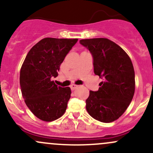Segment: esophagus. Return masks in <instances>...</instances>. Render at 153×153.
<instances>
[{"mask_svg": "<svg viewBox=\"0 0 153 153\" xmlns=\"http://www.w3.org/2000/svg\"><path fill=\"white\" fill-rule=\"evenodd\" d=\"M78 88V85H75V84H71V85H70V88H71V90H75V88Z\"/></svg>", "mask_w": 153, "mask_h": 153, "instance_id": "esophagus-1", "label": "esophagus"}]
</instances>
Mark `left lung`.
Masks as SVG:
<instances>
[{
	"label": "left lung",
	"mask_w": 153,
	"mask_h": 153,
	"mask_svg": "<svg viewBox=\"0 0 153 153\" xmlns=\"http://www.w3.org/2000/svg\"><path fill=\"white\" fill-rule=\"evenodd\" d=\"M91 53L94 71L103 80L97 91H90L86 110L92 117L110 123L119 118L133 99L135 74L131 60L121 47L107 38L80 40Z\"/></svg>",
	"instance_id": "1"
}]
</instances>
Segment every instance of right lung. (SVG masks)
I'll list each match as a JSON object with an SVG mask.
<instances>
[{
  "mask_svg": "<svg viewBox=\"0 0 153 153\" xmlns=\"http://www.w3.org/2000/svg\"><path fill=\"white\" fill-rule=\"evenodd\" d=\"M78 39L46 38L26 56L20 70V88L27 106L43 121L62 116L70 98V87L62 88L51 80Z\"/></svg>",
  "mask_w": 153,
  "mask_h": 153,
  "instance_id": "right-lung-1",
  "label": "right lung"
}]
</instances>
